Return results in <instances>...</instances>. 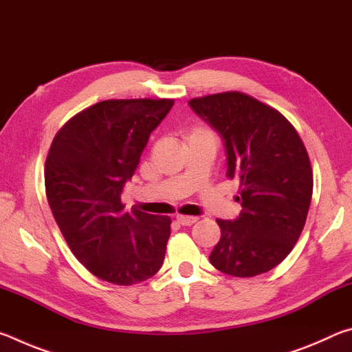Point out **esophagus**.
Here are the masks:
<instances>
[{"instance_id":"1","label":"esophagus","mask_w":352,"mask_h":352,"mask_svg":"<svg viewBox=\"0 0 352 352\" xmlns=\"http://www.w3.org/2000/svg\"><path fill=\"white\" fill-rule=\"evenodd\" d=\"M175 219H177V222L183 226H190L197 222V217H194V216H180V214H178Z\"/></svg>"}]
</instances>
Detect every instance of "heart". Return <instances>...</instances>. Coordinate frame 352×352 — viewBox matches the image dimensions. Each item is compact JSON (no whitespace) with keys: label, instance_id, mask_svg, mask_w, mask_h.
Segmentation results:
<instances>
[{"label":"heart","instance_id":"1","mask_svg":"<svg viewBox=\"0 0 352 352\" xmlns=\"http://www.w3.org/2000/svg\"><path fill=\"white\" fill-rule=\"evenodd\" d=\"M197 132H206V130H197Z\"/></svg>","mask_w":352,"mask_h":352}]
</instances>
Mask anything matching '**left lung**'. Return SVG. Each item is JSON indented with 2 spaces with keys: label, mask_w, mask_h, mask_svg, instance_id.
<instances>
[{
  "label": "left lung",
  "mask_w": 352,
  "mask_h": 352,
  "mask_svg": "<svg viewBox=\"0 0 352 352\" xmlns=\"http://www.w3.org/2000/svg\"><path fill=\"white\" fill-rule=\"evenodd\" d=\"M189 107L223 138L226 177L239 183L242 211L217 219L222 236L211 264L239 278L269 272L305 228L314 189L306 147L281 113L245 93L194 98Z\"/></svg>",
  "instance_id": "1"
}]
</instances>
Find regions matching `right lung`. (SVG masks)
Listing matches in <instances>:
<instances>
[{
  "instance_id": "1",
  "label": "right lung",
  "mask_w": 352,
  "mask_h": 352,
  "mask_svg": "<svg viewBox=\"0 0 352 352\" xmlns=\"http://www.w3.org/2000/svg\"><path fill=\"white\" fill-rule=\"evenodd\" d=\"M174 99H110L73 116L52 140L45 188L73 254L102 281L132 285L162 269L170 217L124 211L121 194Z\"/></svg>"
}]
</instances>
